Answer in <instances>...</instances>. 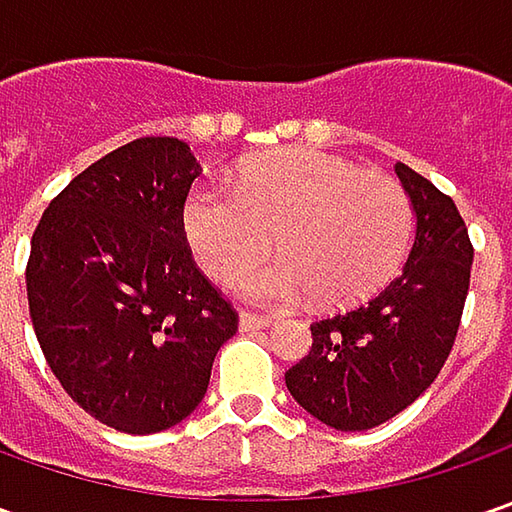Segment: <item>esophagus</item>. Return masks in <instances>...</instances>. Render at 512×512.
<instances>
[{"label":"esophagus","mask_w":512,"mask_h":512,"mask_svg":"<svg viewBox=\"0 0 512 512\" xmlns=\"http://www.w3.org/2000/svg\"><path fill=\"white\" fill-rule=\"evenodd\" d=\"M239 327H242L245 333H256V330H267V327H273V319H267V316H256V313H242V316H239Z\"/></svg>","instance_id":"34e87169"}]
</instances>
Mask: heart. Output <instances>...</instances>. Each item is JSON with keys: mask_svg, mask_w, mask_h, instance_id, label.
<instances>
[{"mask_svg": "<svg viewBox=\"0 0 512 512\" xmlns=\"http://www.w3.org/2000/svg\"><path fill=\"white\" fill-rule=\"evenodd\" d=\"M196 262L219 282L255 264L277 236L283 259L236 282L256 305L356 302L402 262L413 205L402 185L322 150L267 153L236 173L233 190L196 185L182 207Z\"/></svg>", "mask_w": 512, "mask_h": 512, "instance_id": "obj_1", "label": "heart"}]
</instances>
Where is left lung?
<instances>
[{"mask_svg":"<svg viewBox=\"0 0 512 512\" xmlns=\"http://www.w3.org/2000/svg\"><path fill=\"white\" fill-rule=\"evenodd\" d=\"M416 236L399 276L364 305L313 322V347L285 373L313 419L356 433L416 402L450 356L470 287L473 245L459 210L433 182L396 162Z\"/></svg>","mask_w":512,"mask_h":512,"instance_id":"1","label":"left lung"}]
</instances>
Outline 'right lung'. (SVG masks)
Instances as JSON below:
<instances>
[{
  "label": "right lung",
  "instance_id": "right-lung-1",
  "mask_svg": "<svg viewBox=\"0 0 512 512\" xmlns=\"http://www.w3.org/2000/svg\"><path fill=\"white\" fill-rule=\"evenodd\" d=\"M199 173L182 139H133L82 170L30 239L39 347L70 399L119 433L187 419L236 333V310L185 242L182 207Z\"/></svg>",
  "mask_w": 512,
  "mask_h": 512
}]
</instances>
